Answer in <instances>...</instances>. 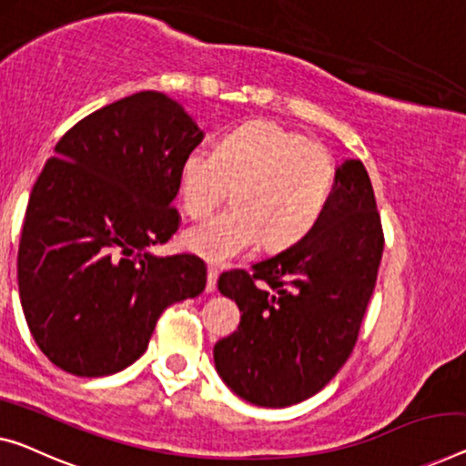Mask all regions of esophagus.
<instances>
[{
  "label": "esophagus",
  "mask_w": 466,
  "mask_h": 466,
  "mask_svg": "<svg viewBox=\"0 0 466 466\" xmlns=\"http://www.w3.org/2000/svg\"><path fill=\"white\" fill-rule=\"evenodd\" d=\"M218 278H219V269L215 266L207 268V293H213L218 289Z\"/></svg>",
  "instance_id": "esophagus-1"
}]
</instances>
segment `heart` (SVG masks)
Instances as JSON below:
<instances>
[{"mask_svg":"<svg viewBox=\"0 0 466 466\" xmlns=\"http://www.w3.org/2000/svg\"><path fill=\"white\" fill-rule=\"evenodd\" d=\"M335 182L329 148L272 121L242 125L218 150L184 157L179 200L192 218H205L234 188V207L188 228L182 245L203 259L226 263L263 240L287 248L318 224Z\"/></svg>","mask_w":466,"mask_h":466,"instance_id":"obj_1","label":"heart"}]
</instances>
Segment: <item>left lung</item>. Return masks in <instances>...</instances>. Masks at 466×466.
Segmentation results:
<instances>
[{
	"instance_id": "obj_1",
	"label": "left lung",
	"mask_w": 466,
	"mask_h": 466,
	"mask_svg": "<svg viewBox=\"0 0 466 466\" xmlns=\"http://www.w3.org/2000/svg\"><path fill=\"white\" fill-rule=\"evenodd\" d=\"M385 234L360 161L335 173L311 232L287 251L219 276L240 324L213 347L226 385L255 406L284 408L316 395L356 347L383 257Z\"/></svg>"
}]
</instances>
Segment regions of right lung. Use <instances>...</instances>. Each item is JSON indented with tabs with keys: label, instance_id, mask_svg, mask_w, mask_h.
Here are the masks:
<instances>
[{
	"label": "right lung",
	"instance_id": "right-lung-1",
	"mask_svg": "<svg viewBox=\"0 0 466 466\" xmlns=\"http://www.w3.org/2000/svg\"><path fill=\"white\" fill-rule=\"evenodd\" d=\"M203 137L176 100L140 92L56 144L26 205L18 293L35 343L65 372L134 364L163 311L205 290L197 255L146 253L177 232L179 169Z\"/></svg>",
	"mask_w": 466,
	"mask_h": 466
}]
</instances>
